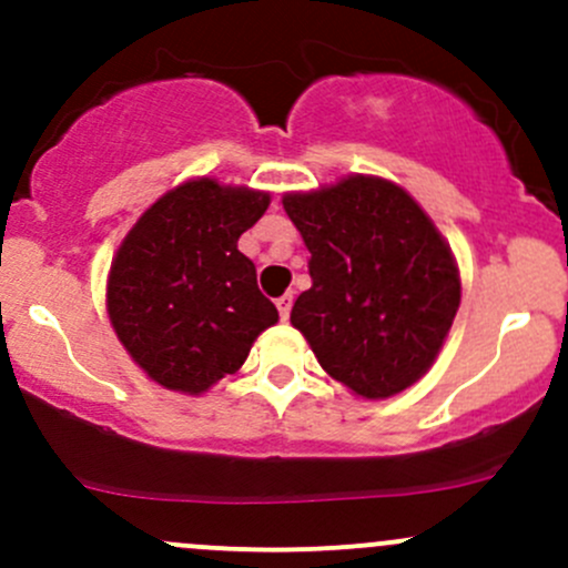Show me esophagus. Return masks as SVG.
<instances>
[{
  "label": "esophagus",
  "mask_w": 568,
  "mask_h": 568,
  "mask_svg": "<svg viewBox=\"0 0 568 568\" xmlns=\"http://www.w3.org/2000/svg\"><path fill=\"white\" fill-rule=\"evenodd\" d=\"M274 305H277V311H280V318H288L291 316V307H294V294H283V296H277V302H274Z\"/></svg>",
  "instance_id": "1"
}]
</instances>
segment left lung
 Wrapping results in <instances>:
<instances>
[{
    "label": "left lung",
    "instance_id": "left-lung-1",
    "mask_svg": "<svg viewBox=\"0 0 568 568\" xmlns=\"http://www.w3.org/2000/svg\"><path fill=\"white\" fill-rule=\"evenodd\" d=\"M285 214L311 250L313 285L291 324L321 368L363 398H390L432 368L459 311L448 244L420 205L382 178L285 194Z\"/></svg>",
    "mask_w": 568,
    "mask_h": 568
}]
</instances>
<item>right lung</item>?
<instances>
[{"mask_svg":"<svg viewBox=\"0 0 568 568\" xmlns=\"http://www.w3.org/2000/svg\"><path fill=\"white\" fill-rule=\"evenodd\" d=\"M268 194L211 178L164 194L140 216L109 272V318L134 363L168 390L197 395L236 374L277 321L239 252Z\"/></svg>","mask_w":568,"mask_h":568,"instance_id":"right-lung-1","label":"right lung"}]
</instances>
